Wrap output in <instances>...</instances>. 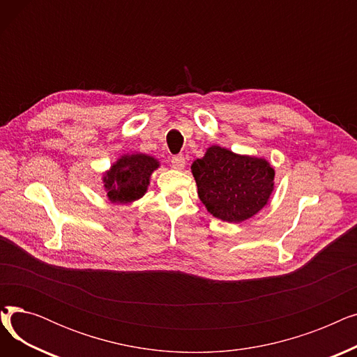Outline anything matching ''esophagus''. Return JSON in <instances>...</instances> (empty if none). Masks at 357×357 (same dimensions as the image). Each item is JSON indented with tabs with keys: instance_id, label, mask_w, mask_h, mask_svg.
Segmentation results:
<instances>
[{
	"instance_id": "34e87169",
	"label": "esophagus",
	"mask_w": 357,
	"mask_h": 357,
	"mask_svg": "<svg viewBox=\"0 0 357 357\" xmlns=\"http://www.w3.org/2000/svg\"><path fill=\"white\" fill-rule=\"evenodd\" d=\"M171 163H172V167H174V169H176V171H182V169H183V167H185V165H186L185 158H183L182 155L174 156V158H172V160H171Z\"/></svg>"
}]
</instances>
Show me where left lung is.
Wrapping results in <instances>:
<instances>
[{
  "label": "left lung",
  "mask_w": 357,
  "mask_h": 357,
  "mask_svg": "<svg viewBox=\"0 0 357 357\" xmlns=\"http://www.w3.org/2000/svg\"><path fill=\"white\" fill-rule=\"evenodd\" d=\"M198 197L213 217L241 222L256 215L275 188V171L264 159L211 146L191 165Z\"/></svg>",
  "instance_id": "8db88e82"
}]
</instances>
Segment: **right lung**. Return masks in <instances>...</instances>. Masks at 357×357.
I'll return each instance as SVG.
<instances>
[{
  "mask_svg": "<svg viewBox=\"0 0 357 357\" xmlns=\"http://www.w3.org/2000/svg\"><path fill=\"white\" fill-rule=\"evenodd\" d=\"M160 166L153 156L144 153L123 155L102 174L104 188L112 204H130L140 199L150 183V176Z\"/></svg>",
  "mask_w": 357,
  "mask_h": 357,
  "instance_id": "add662e5",
  "label": "right lung"
}]
</instances>
